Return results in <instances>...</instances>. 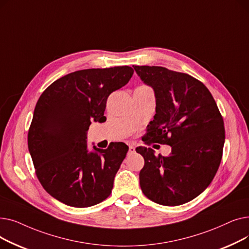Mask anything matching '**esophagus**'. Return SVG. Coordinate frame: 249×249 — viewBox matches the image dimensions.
<instances>
[{"instance_id":"1","label":"esophagus","mask_w":249,"mask_h":249,"mask_svg":"<svg viewBox=\"0 0 249 249\" xmlns=\"http://www.w3.org/2000/svg\"><path fill=\"white\" fill-rule=\"evenodd\" d=\"M135 152V147L132 146V145H129V153L132 154Z\"/></svg>"}]
</instances>
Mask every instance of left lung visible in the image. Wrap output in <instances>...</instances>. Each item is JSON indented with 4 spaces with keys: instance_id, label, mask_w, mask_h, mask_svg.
Masks as SVG:
<instances>
[{
    "instance_id": "8db88e82",
    "label": "left lung",
    "mask_w": 249,
    "mask_h": 249,
    "mask_svg": "<svg viewBox=\"0 0 249 249\" xmlns=\"http://www.w3.org/2000/svg\"><path fill=\"white\" fill-rule=\"evenodd\" d=\"M154 90L156 114L145 140L172 147L168 156L136 148L144 159L141 190L160 205L188 203L211 184L221 162L225 129L217 104L206 86L187 73L162 67L133 65Z\"/></svg>"
}]
</instances>
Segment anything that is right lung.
<instances>
[{
    "instance_id": "right-lung-1",
    "label": "right lung",
    "mask_w": 249,
    "mask_h": 249,
    "mask_svg": "<svg viewBox=\"0 0 249 249\" xmlns=\"http://www.w3.org/2000/svg\"><path fill=\"white\" fill-rule=\"evenodd\" d=\"M134 71L114 67L64 75L39 98L28 132V149L44 190L59 202L86 208L107 199L129 147L112 142L89 151L91 122L103 123L109 95L124 87Z\"/></svg>"
}]
</instances>
